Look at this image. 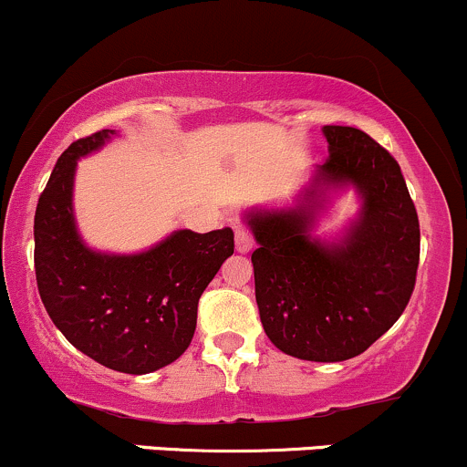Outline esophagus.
<instances>
[{
	"instance_id": "1",
	"label": "esophagus",
	"mask_w": 467,
	"mask_h": 467,
	"mask_svg": "<svg viewBox=\"0 0 467 467\" xmlns=\"http://www.w3.org/2000/svg\"><path fill=\"white\" fill-rule=\"evenodd\" d=\"M252 247H254V235L249 234V229L235 227V252L247 254L252 252Z\"/></svg>"
}]
</instances>
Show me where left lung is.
Returning <instances> with one entry per match:
<instances>
[{"instance_id":"1","label":"left lung","mask_w":467,"mask_h":467,"mask_svg":"<svg viewBox=\"0 0 467 467\" xmlns=\"http://www.w3.org/2000/svg\"><path fill=\"white\" fill-rule=\"evenodd\" d=\"M329 158L294 207L247 213L255 303L280 352L316 363L363 354L408 307L419 269V215L399 162L354 127H323ZM354 186L359 218L340 241L311 235L329 188Z\"/></svg>"}]
</instances>
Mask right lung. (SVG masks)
Here are the masks:
<instances>
[{
    "mask_svg": "<svg viewBox=\"0 0 467 467\" xmlns=\"http://www.w3.org/2000/svg\"><path fill=\"white\" fill-rule=\"evenodd\" d=\"M113 135L102 129L59 155L35 212V275L44 307L73 348L115 372L149 374L192 343L198 300L234 254V232L180 229L129 255L88 249L75 227V167Z\"/></svg>",
    "mask_w": 467,
    "mask_h": 467,
    "instance_id": "1",
    "label": "right lung"
}]
</instances>
